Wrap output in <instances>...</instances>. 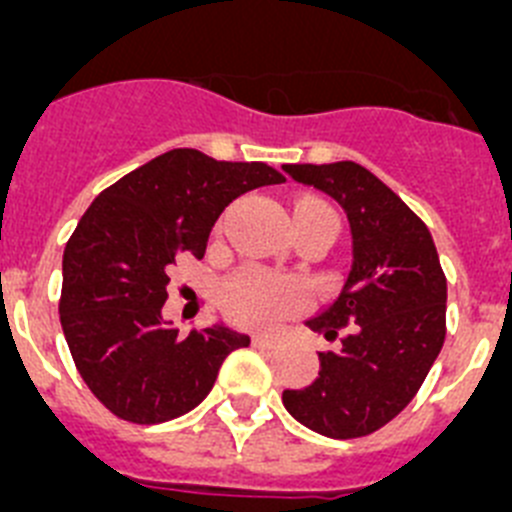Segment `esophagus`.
<instances>
[{"mask_svg": "<svg viewBox=\"0 0 512 512\" xmlns=\"http://www.w3.org/2000/svg\"><path fill=\"white\" fill-rule=\"evenodd\" d=\"M252 344L260 349H278L280 344H283V339L280 336H267V334H255L252 336Z\"/></svg>", "mask_w": 512, "mask_h": 512, "instance_id": "1", "label": "esophagus"}]
</instances>
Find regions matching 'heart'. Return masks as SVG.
Segmentation results:
<instances>
[{"label":"heart","mask_w":512,"mask_h":512,"mask_svg":"<svg viewBox=\"0 0 512 512\" xmlns=\"http://www.w3.org/2000/svg\"><path fill=\"white\" fill-rule=\"evenodd\" d=\"M293 219L306 224H326L336 232L339 219L326 201L301 196L293 204ZM308 303L306 290L293 280H285L262 267H245L222 290V308L234 324L252 329H270L290 313H298Z\"/></svg>","instance_id":"b5f03b06"}]
</instances>
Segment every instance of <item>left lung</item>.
I'll use <instances>...</instances> for the list:
<instances>
[{"instance_id": "left-lung-1", "label": "left lung", "mask_w": 512, "mask_h": 512, "mask_svg": "<svg viewBox=\"0 0 512 512\" xmlns=\"http://www.w3.org/2000/svg\"><path fill=\"white\" fill-rule=\"evenodd\" d=\"M296 183L347 211L352 270L342 293L306 321L339 352H319V377L285 390L283 405L329 439H357L393 421L426 380L446 336V275L426 224L352 160L283 165Z\"/></svg>"}]
</instances>
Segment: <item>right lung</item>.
I'll return each mask as SVG.
<instances>
[{"instance_id": "1", "label": "right lung", "mask_w": 512, "mask_h": 512, "mask_svg": "<svg viewBox=\"0 0 512 512\" xmlns=\"http://www.w3.org/2000/svg\"><path fill=\"white\" fill-rule=\"evenodd\" d=\"M265 163H224L178 147L104 188L63 252L58 311L73 365L94 398L130 423L170 421L214 388L229 352L250 336L227 326L191 334L163 324L170 270L201 260L224 209L283 183Z\"/></svg>"}]
</instances>
